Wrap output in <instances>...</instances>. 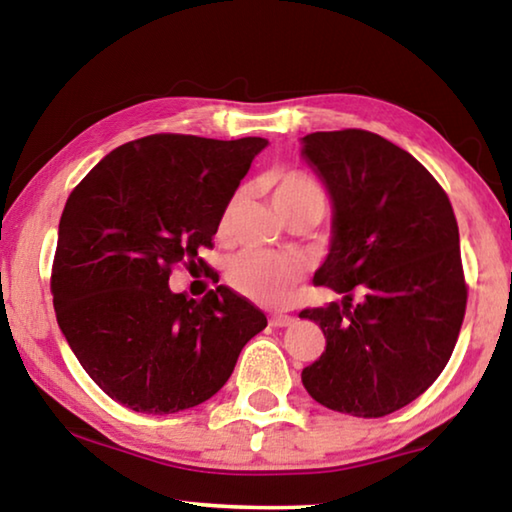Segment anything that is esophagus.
Returning a JSON list of instances; mask_svg holds the SVG:
<instances>
[{"label":"esophagus","mask_w":512,"mask_h":512,"mask_svg":"<svg viewBox=\"0 0 512 512\" xmlns=\"http://www.w3.org/2000/svg\"><path fill=\"white\" fill-rule=\"evenodd\" d=\"M293 323H296V318L289 316V314H275V316H271V325L273 327H291Z\"/></svg>","instance_id":"1"}]
</instances>
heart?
Segmentation results:
<instances>
[{
	"label": "heart",
	"mask_w": 512,
	"mask_h": 512,
	"mask_svg": "<svg viewBox=\"0 0 512 512\" xmlns=\"http://www.w3.org/2000/svg\"><path fill=\"white\" fill-rule=\"evenodd\" d=\"M244 203V194L237 192L230 198L221 214L219 232L228 235L232 221ZM273 205L282 216L300 207L318 210L320 216L325 212V192L320 189L314 178L307 173L289 171L277 178L273 187ZM302 280V266L298 259L287 255L259 253V250H244L228 266V282L239 296L257 302V305L277 307L284 305Z\"/></svg>",
	"instance_id": "obj_1"
}]
</instances>
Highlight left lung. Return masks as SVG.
Instances as JSON below:
<instances>
[{"instance_id":"left-lung-1","label":"left lung","mask_w":512,"mask_h":512,"mask_svg":"<svg viewBox=\"0 0 512 512\" xmlns=\"http://www.w3.org/2000/svg\"><path fill=\"white\" fill-rule=\"evenodd\" d=\"M334 203V237L314 275L341 300L302 309L325 352L302 370L318 404L381 418L438 379L461 332L467 284L452 203L400 146L361 128L302 137Z\"/></svg>"}]
</instances>
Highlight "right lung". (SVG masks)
Returning <instances> with one entry per match:
<instances>
[{
  "label": "right lung",
  "mask_w": 512,
  "mask_h": 512,
  "mask_svg": "<svg viewBox=\"0 0 512 512\" xmlns=\"http://www.w3.org/2000/svg\"><path fill=\"white\" fill-rule=\"evenodd\" d=\"M264 137L160 133L121 144L69 194L51 296L69 348L103 393L137 413L210 400L266 327L253 302L219 284L201 300L169 289L173 266H207L221 214Z\"/></svg>",
  "instance_id": "obj_1"
}]
</instances>
